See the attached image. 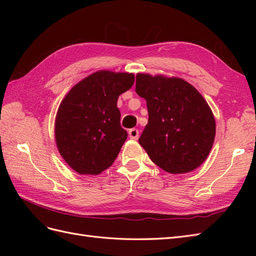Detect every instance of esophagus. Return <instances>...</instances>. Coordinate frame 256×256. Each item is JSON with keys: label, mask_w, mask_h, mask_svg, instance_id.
I'll list each match as a JSON object with an SVG mask.
<instances>
[{"label": "esophagus", "mask_w": 256, "mask_h": 256, "mask_svg": "<svg viewBox=\"0 0 256 256\" xmlns=\"http://www.w3.org/2000/svg\"><path fill=\"white\" fill-rule=\"evenodd\" d=\"M128 134H129L130 138H132V140H138V130L136 129V128L130 129Z\"/></svg>", "instance_id": "esophagus-1"}]
</instances>
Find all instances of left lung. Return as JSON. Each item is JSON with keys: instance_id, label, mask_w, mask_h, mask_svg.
Here are the masks:
<instances>
[{"instance_id": "left-lung-1", "label": "left lung", "mask_w": 256, "mask_h": 256, "mask_svg": "<svg viewBox=\"0 0 256 256\" xmlns=\"http://www.w3.org/2000/svg\"><path fill=\"white\" fill-rule=\"evenodd\" d=\"M136 92L148 110L138 143L154 164L171 174L202 164L216 136L214 114L203 96L182 79L147 74H136Z\"/></svg>"}]
</instances>
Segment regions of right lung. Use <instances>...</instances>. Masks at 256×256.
Returning <instances> with one entry per match:
<instances>
[{"label": "right lung", "mask_w": 256, "mask_h": 256, "mask_svg": "<svg viewBox=\"0 0 256 256\" xmlns=\"http://www.w3.org/2000/svg\"><path fill=\"white\" fill-rule=\"evenodd\" d=\"M134 82V74L97 72L76 84L62 102L56 141L76 172L97 175L118 157L128 136L120 126L118 99Z\"/></svg>", "instance_id": "1"}]
</instances>
